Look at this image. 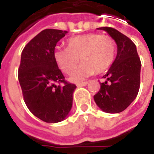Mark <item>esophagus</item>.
<instances>
[{
  "label": "esophagus",
  "mask_w": 154,
  "mask_h": 154,
  "mask_svg": "<svg viewBox=\"0 0 154 154\" xmlns=\"http://www.w3.org/2000/svg\"><path fill=\"white\" fill-rule=\"evenodd\" d=\"M87 84H88V82H87V81H85V82H81V83H78V84H76V86H78V87H80V86H86Z\"/></svg>",
  "instance_id": "esophagus-1"
}]
</instances>
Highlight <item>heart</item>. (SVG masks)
Returning <instances> with one entry per match:
<instances>
[{
	"label": "heart",
	"instance_id": "b5f03b06",
	"mask_svg": "<svg viewBox=\"0 0 154 154\" xmlns=\"http://www.w3.org/2000/svg\"><path fill=\"white\" fill-rule=\"evenodd\" d=\"M116 45L110 36L87 33L68 40V48L56 47L54 58L63 73L69 74L82 62L71 76L73 81H80L98 73L107 71L115 61Z\"/></svg>",
	"mask_w": 154,
	"mask_h": 154
}]
</instances>
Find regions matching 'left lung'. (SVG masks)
I'll return each instance as SVG.
<instances>
[{
    "label": "left lung",
    "mask_w": 154,
    "mask_h": 154,
    "mask_svg": "<svg viewBox=\"0 0 154 154\" xmlns=\"http://www.w3.org/2000/svg\"><path fill=\"white\" fill-rule=\"evenodd\" d=\"M107 32L117 45V55L112 66L100 83V89L94 95L98 107L107 113L123 111L135 99L140 89L141 63L136 46L127 36L111 27H100Z\"/></svg>",
    "instance_id": "1"
}]
</instances>
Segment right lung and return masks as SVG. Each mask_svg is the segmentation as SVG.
Segmentation results:
<instances>
[{"label": "right lung", "mask_w": 154, "mask_h": 154, "mask_svg": "<svg viewBox=\"0 0 154 154\" xmlns=\"http://www.w3.org/2000/svg\"><path fill=\"white\" fill-rule=\"evenodd\" d=\"M67 33L45 29L21 53L18 78L24 101L33 115L45 122L63 121L72 108L76 86L65 80L54 58L57 42Z\"/></svg>", "instance_id": "right-lung-1"}]
</instances>
